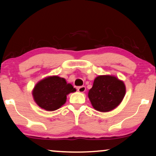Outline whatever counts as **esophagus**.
Wrapping results in <instances>:
<instances>
[{"mask_svg":"<svg viewBox=\"0 0 156 156\" xmlns=\"http://www.w3.org/2000/svg\"><path fill=\"white\" fill-rule=\"evenodd\" d=\"M77 90L80 93H84L85 91H86V87L84 86H82V87H80L77 88Z\"/></svg>","mask_w":156,"mask_h":156,"instance_id":"esophagus-1","label":"esophagus"}]
</instances>
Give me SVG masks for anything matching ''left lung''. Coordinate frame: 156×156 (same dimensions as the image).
Here are the masks:
<instances>
[{"mask_svg":"<svg viewBox=\"0 0 156 156\" xmlns=\"http://www.w3.org/2000/svg\"><path fill=\"white\" fill-rule=\"evenodd\" d=\"M126 86L122 80L114 75H99L94 79L88 97L95 110L108 112L116 108L123 101Z\"/></svg>","mask_w":156,"mask_h":156,"instance_id":"1","label":"left lung"}]
</instances>
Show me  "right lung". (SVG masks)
I'll return each mask as SVG.
<instances>
[{
    "instance_id": "1",
    "label": "right lung",
    "mask_w": 156,
    "mask_h": 156,
    "mask_svg": "<svg viewBox=\"0 0 156 156\" xmlns=\"http://www.w3.org/2000/svg\"><path fill=\"white\" fill-rule=\"evenodd\" d=\"M76 91L72 84L58 76L44 77L35 85L32 91L33 99L42 109L52 112L65 104L67 95Z\"/></svg>"
}]
</instances>
